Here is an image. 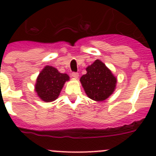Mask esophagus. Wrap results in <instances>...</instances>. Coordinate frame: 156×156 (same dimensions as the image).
Wrapping results in <instances>:
<instances>
[{
    "label": "esophagus",
    "mask_w": 156,
    "mask_h": 156,
    "mask_svg": "<svg viewBox=\"0 0 156 156\" xmlns=\"http://www.w3.org/2000/svg\"><path fill=\"white\" fill-rule=\"evenodd\" d=\"M72 76L73 77V78H75V79H77V78L79 77V73H72Z\"/></svg>",
    "instance_id": "1"
}]
</instances>
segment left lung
Segmentation results:
<instances>
[{"label": "left lung", "mask_w": 156, "mask_h": 156, "mask_svg": "<svg viewBox=\"0 0 156 156\" xmlns=\"http://www.w3.org/2000/svg\"><path fill=\"white\" fill-rule=\"evenodd\" d=\"M87 73L80 79L85 93L95 101H103L111 96L116 87L117 79L111 70L97 59L86 68Z\"/></svg>", "instance_id": "obj_1"}]
</instances>
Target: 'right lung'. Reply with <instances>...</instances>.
I'll return each mask as SVG.
<instances>
[{"label":"right lung","mask_w":156,"mask_h":156,"mask_svg":"<svg viewBox=\"0 0 156 156\" xmlns=\"http://www.w3.org/2000/svg\"><path fill=\"white\" fill-rule=\"evenodd\" d=\"M69 80L66 73H61L56 68L46 66L37 78L34 90L44 102H51L58 98L65 83Z\"/></svg>","instance_id":"add662e5"}]
</instances>
